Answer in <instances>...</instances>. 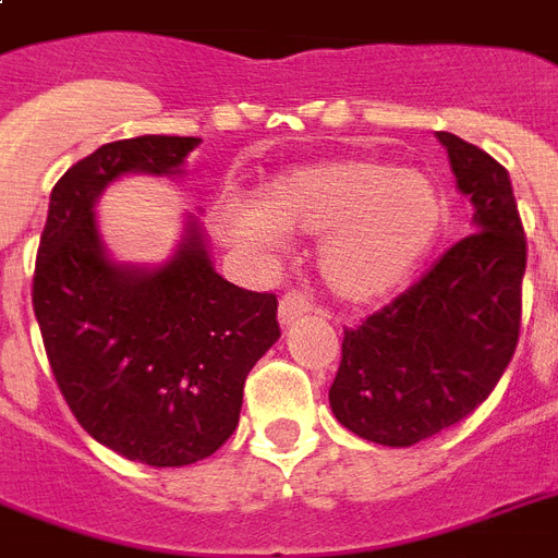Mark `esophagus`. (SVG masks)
Segmentation results:
<instances>
[{
	"mask_svg": "<svg viewBox=\"0 0 558 558\" xmlns=\"http://www.w3.org/2000/svg\"><path fill=\"white\" fill-rule=\"evenodd\" d=\"M313 310V301H310V295L306 292H287V295L280 298V306H278V318L283 327H289V324L301 322L306 313Z\"/></svg>",
	"mask_w": 558,
	"mask_h": 558,
	"instance_id": "1",
	"label": "esophagus"
}]
</instances>
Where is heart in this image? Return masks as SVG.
I'll return each mask as SVG.
<instances>
[{
    "instance_id": "b5f03b06",
    "label": "heart",
    "mask_w": 558,
    "mask_h": 558,
    "mask_svg": "<svg viewBox=\"0 0 558 558\" xmlns=\"http://www.w3.org/2000/svg\"><path fill=\"white\" fill-rule=\"evenodd\" d=\"M446 196L416 170L339 159L280 173L257 208H243L228 234L271 245L278 231L320 236L318 271L332 295L371 304L397 292L437 243Z\"/></svg>"
}]
</instances>
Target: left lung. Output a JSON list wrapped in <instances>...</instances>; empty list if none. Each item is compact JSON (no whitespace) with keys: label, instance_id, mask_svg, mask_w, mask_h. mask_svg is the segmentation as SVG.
Wrapping results in <instances>:
<instances>
[{"label":"left lung","instance_id":"1","mask_svg":"<svg viewBox=\"0 0 558 558\" xmlns=\"http://www.w3.org/2000/svg\"><path fill=\"white\" fill-rule=\"evenodd\" d=\"M437 138L460 193L475 205V234L356 330H344L330 385L336 420L379 446H414L466 420L519 344L527 236L510 173L458 135Z\"/></svg>","mask_w":558,"mask_h":558}]
</instances>
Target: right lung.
<instances>
[{
  "label": "right lung",
  "instance_id": "obj_1",
  "mask_svg": "<svg viewBox=\"0 0 558 558\" xmlns=\"http://www.w3.org/2000/svg\"><path fill=\"white\" fill-rule=\"evenodd\" d=\"M199 138L104 144L51 191L34 266V315L77 423L147 466H187L234 434L245 376L280 339L278 298L214 271L196 222L159 269L118 266L95 199L124 173H179Z\"/></svg>",
  "mask_w": 558,
  "mask_h": 558
}]
</instances>
